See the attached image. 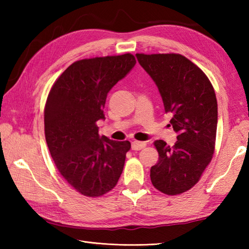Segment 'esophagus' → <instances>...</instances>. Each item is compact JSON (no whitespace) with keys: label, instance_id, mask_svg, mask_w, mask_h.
I'll return each instance as SVG.
<instances>
[{"label":"esophagus","instance_id":"esophagus-1","mask_svg":"<svg viewBox=\"0 0 249 249\" xmlns=\"http://www.w3.org/2000/svg\"><path fill=\"white\" fill-rule=\"evenodd\" d=\"M145 145H146L145 142H140V141L131 142V149H133L134 151H139L141 149H143Z\"/></svg>","mask_w":249,"mask_h":249}]
</instances>
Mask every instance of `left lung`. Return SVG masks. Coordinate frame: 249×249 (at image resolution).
Instances as JSON below:
<instances>
[{
    "label": "left lung",
    "instance_id": "1",
    "mask_svg": "<svg viewBox=\"0 0 249 249\" xmlns=\"http://www.w3.org/2000/svg\"><path fill=\"white\" fill-rule=\"evenodd\" d=\"M137 60L158 88L170 124L178 134L173 146L154 145L160 158L151 181L166 195L187 192L212 160L217 129V100L209 78L187 57L177 53H137Z\"/></svg>",
    "mask_w": 249,
    "mask_h": 249
}]
</instances>
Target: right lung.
<instances>
[{
  "label": "right lung",
  "instance_id": "right-lung-1",
  "mask_svg": "<svg viewBox=\"0 0 249 249\" xmlns=\"http://www.w3.org/2000/svg\"><path fill=\"white\" fill-rule=\"evenodd\" d=\"M136 64L133 54L72 63L52 86L45 106V136L57 170L78 193L99 197L123 171L129 141L98 135L109 91Z\"/></svg>",
  "mask_w": 249,
  "mask_h": 249
}]
</instances>
